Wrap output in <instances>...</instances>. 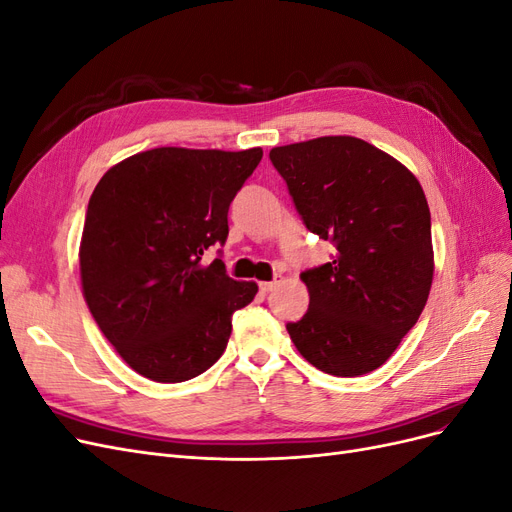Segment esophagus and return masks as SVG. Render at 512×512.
<instances>
[{"label": "esophagus", "mask_w": 512, "mask_h": 512, "mask_svg": "<svg viewBox=\"0 0 512 512\" xmlns=\"http://www.w3.org/2000/svg\"><path fill=\"white\" fill-rule=\"evenodd\" d=\"M277 284H280L277 280H273V282H260V290H262V292H271Z\"/></svg>", "instance_id": "34e87169"}]
</instances>
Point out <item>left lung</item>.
<instances>
[{"instance_id": "obj_1", "label": "left lung", "mask_w": 512, "mask_h": 512, "mask_svg": "<svg viewBox=\"0 0 512 512\" xmlns=\"http://www.w3.org/2000/svg\"><path fill=\"white\" fill-rule=\"evenodd\" d=\"M269 158L307 230L337 250L327 265L301 273L309 307L286 324L290 339L324 374H369L414 327L431 290V215L421 183L354 136L273 147Z\"/></svg>"}]
</instances>
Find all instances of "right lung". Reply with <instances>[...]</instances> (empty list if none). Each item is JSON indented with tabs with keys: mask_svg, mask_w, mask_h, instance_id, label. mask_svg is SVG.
I'll list each match as a JSON object with an SVG mask.
<instances>
[{
	"mask_svg": "<svg viewBox=\"0 0 512 512\" xmlns=\"http://www.w3.org/2000/svg\"><path fill=\"white\" fill-rule=\"evenodd\" d=\"M262 149L158 147L108 168L89 198L79 265L83 297L136 374L185 382L226 350L232 314L256 282L226 275L211 245L228 237V207Z\"/></svg>",
	"mask_w": 512,
	"mask_h": 512,
	"instance_id": "1",
	"label": "right lung"
}]
</instances>
